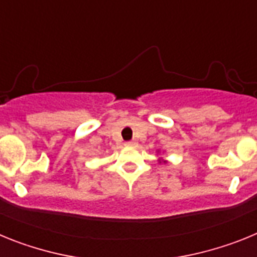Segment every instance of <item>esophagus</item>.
Here are the masks:
<instances>
[{
	"label": "esophagus",
	"instance_id": "1",
	"mask_svg": "<svg viewBox=\"0 0 257 257\" xmlns=\"http://www.w3.org/2000/svg\"><path fill=\"white\" fill-rule=\"evenodd\" d=\"M124 145H126V147H136V142H126Z\"/></svg>",
	"mask_w": 257,
	"mask_h": 257
}]
</instances>
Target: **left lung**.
<instances>
[{
  "label": "left lung",
  "mask_w": 257,
  "mask_h": 257,
  "mask_svg": "<svg viewBox=\"0 0 257 257\" xmlns=\"http://www.w3.org/2000/svg\"><path fill=\"white\" fill-rule=\"evenodd\" d=\"M157 153H160V151H157ZM158 161H160V163H161V162H163V163H167V161L162 160V158H160V160H158Z\"/></svg>",
  "instance_id": "obj_1"
}]
</instances>
